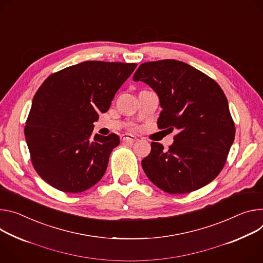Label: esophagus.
Segmentation results:
<instances>
[{"label": "esophagus", "mask_w": 263, "mask_h": 263, "mask_svg": "<svg viewBox=\"0 0 263 263\" xmlns=\"http://www.w3.org/2000/svg\"><path fill=\"white\" fill-rule=\"evenodd\" d=\"M121 140L123 142H129V144H132V142H134L136 140V137L133 136V135L127 134V135H122L121 136Z\"/></svg>", "instance_id": "34e87169"}]
</instances>
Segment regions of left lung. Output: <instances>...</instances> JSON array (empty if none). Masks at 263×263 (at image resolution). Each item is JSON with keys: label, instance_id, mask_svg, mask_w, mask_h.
Wrapping results in <instances>:
<instances>
[{"label": "left lung", "instance_id": "8db88e82", "mask_svg": "<svg viewBox=\"0 0 263 263\" xmlns=\"http://www.w3.org/2000/svg\"><path fill=\"white\" fill-rule=\"evenodd\" d=\"M133 81L149 85L162 108L159 129H176L174 142L163 150L152 142L141 160L148 178L170 194L193 192L222 170L235 138V125L220 86L196 68L176 60L141 64Z\"/></svg>", "mask_w": 263, "mask_h": 263}]
</instances>
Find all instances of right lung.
<instances>
[{
	"mask_svg": "<svg viewBox=\"0 0 263 263\" xmlns=\"http://www.w3.org/2000/svg\"><path fill=\"white\" fill-rule=\"evenodd\" d=\"M136 64L87 61L49 76L32 100L25 138L36 173L65 193H81L104 176L119 137L95 134Z\"/></svg>",
	"mask_w": 263,
	"mask_h": 263,
	"instance_id": "add662e5",
	"label": "right lung"
}]
</instances>
